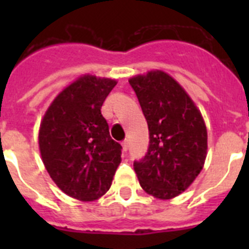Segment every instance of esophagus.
<instances>
[{"instance_id":"esophagus-1","label":"esophagus","mask_w":249,"mask_h":249,"mask_svg":"<svg viewBox=\"0 0 249 249\" xmlns=\"http://www.w3.org/2000/svg\"><path fill=\"white\" fill-rule=\"evenodd\" d=\"M127 149H128V141L124 140V141H123V142H122V151H123V152H126Z\"/></svg>"}]
</instances>
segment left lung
<instances>
[{
	"mask_svg": "<svg viewBox=\"0 0 249 249\" xmlns=\"http://www.w3.org/2000/svg\"><path fill=\"white\" fill-rule=\"evenodd\" d=\"M148 124L149 147L135 162L143 191L172 199L195 182L207 157V127L201 111L172 76L153 70L128 80Z\"/></svg>",
	"mask_w": 249,
	"mask_h": 249,
	"instance_id": "8db88e82",
	"label": "left lung"
}]
</instances>
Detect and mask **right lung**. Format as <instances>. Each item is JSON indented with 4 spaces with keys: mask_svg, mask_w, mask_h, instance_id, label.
<instances>
[{
    "mask_svg": "<svg viewBox=\"0 0 249 249\" xmlns=\"http://www.w3.org/2000/svg\"><path fill=\"white\" fill-rule=\"evenodd\" d=\"M117 81L86 73L66 86L39 124L41 158L52 181L78 201L101 198L121 163V144L101 113Z\"/></svg>",
    "mask_w": 249,
    "mask_h": 249,
    "instance_id": "right-lung-1",
    "label": "right lung"
}]
</instances>
